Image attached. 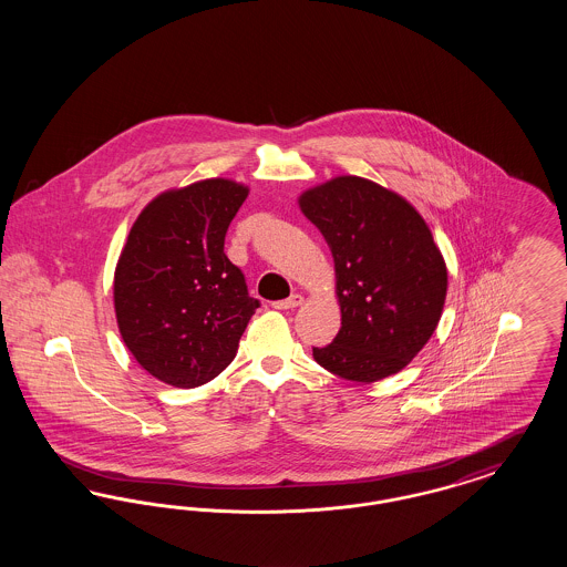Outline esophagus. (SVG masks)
<instances>
[{
  "instance_id": "34e87169",
  "label": "esophagus",
  "mask_w": 567,
  "mask_h": 567,
  "mask_svg": "<svg viewBox=\"0 0 567 567\" xmlns=\"http://www.w3.org/2000/svg\"><path fill=\"white\" fill-rule=\"evenodd\" d=\"M301 303H303V296L293 293V296L289 297V299H280V301H274L271 306H274V308H278V310H293V308L301 306Z\"/></svg>"
}]
</instances>
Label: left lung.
<instances>
[{"instance_id":"obj_1","label":"left lung","mask_w":567,"mask_h":567,"mask_svg":"<svg viewBox=\"0 0 567 567\" xmlns=\"http://www.w3.org/2000/svg\"><path fill=\"white\" fill-rule=\"evenodd\" d=\"M333 257L342 327L312 349L319 365L354 382L398 374L440 323L449 271L432 229L395 190L336 176L297 197Z\"/></svg>"}]
</instances>
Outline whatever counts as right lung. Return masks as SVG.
<instances>
[{"label":"right lung","mask_w":567,"mask_h":567,"mask_svg":"<svg viewBox=\"0 0 567 567\" xmlns=\"http://www.w3.org/2000/svg\"><path fill=\"white\" fill-rule=\"evenodd\" d=\"M248 187L206 178L151 199L114 270V312L135 361L165 384L193 389L236 357L259 308L223 252Z\"/></svg>","instance_id":"1"}]
</instances>
